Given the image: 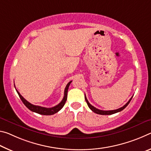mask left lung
<instances>
[{"instance_id":"left-lung-1","label":"left lung","mask_w":151,"mask_h":151,"mask_svg":"<svg viewBox=\"0 0 151 151\" xmlns=\"http://www.w3.org/2000/svg\"><path fill=\"white\" fill-rule=\"evenodd\" d=\"M132 97L130 99L129 101H128V102L127 104H126L124 106H122V107L118 108V109L114 110H101L98 109V108H96L95 107H93L92 105H91L90 104V102H88V100H87V98H86V95H85V100L86 101V102H87V104H88V107L90 108V110H92L93 112L98 114H101V115H110V114H115V113H117V112H120V111H122V110H124V108L128 105V104L130 103V100H132Z\"/></svg>"}]
</instances>
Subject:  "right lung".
Instances as JSON below:
<instances>
[{
	"label": "right lung",
	"mask_w": 151,
	"mask_h": 151,
	"mask_svg": "<svg viewBox=\"0 0 151 151\" xmlns=\"http://www.w3.org/2000/svg\"><path fill=\"white\" fill-rule=\"evenodd\" d=\"M71 82V81H70V82H69L66 86L65 90H64L63 98V100H61V102L59 103V104H58L55 106H54V107L49 108L32 104L29 102L28 101H27L23 97V96L20 94V93L18 92V91H17V90H17V93H18L19 96L20 98H21V100H22V102H23L24 104L26 106V107L27 108H29V109L31 111H32V112H36L37 114H41V115H52V114H55L58 112H59V111L63 107V106H64V104H65V103L67 100V98H68V91L69 86H70Z\"/></svg>",
	"instance_id": "obj_1"
}]
</instances>
